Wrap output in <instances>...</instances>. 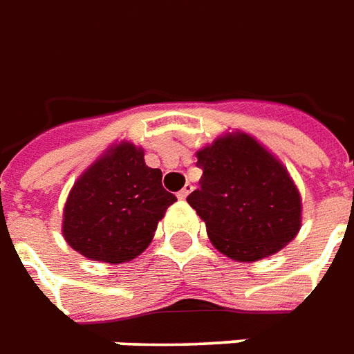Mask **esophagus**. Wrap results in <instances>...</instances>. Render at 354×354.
Masks as SVG:
<instances>
[{"mask_svg":"<svg viewBox=\"0 0 354 354\" xmlns=\"http://www.w3.org/2000/svg\"><path fill=\"white\" fill-rule=\"evenodd\" d=\"M191 191H193V185H191V183H187V185H185V187H183L182 191H180V193L176 194V196L180 200H185L189 196V193H191Z\"/></svg>","mask_w":354,"mask_h":354,"instance_id":"obj_1","label":"esophagus"}]
</instances>
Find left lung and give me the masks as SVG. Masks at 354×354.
I'll list each match as a JSON object with an SVG mask.
<instances>
[{
    "instance_id": "left-lung-1",
    "label": "left lung",
    "mask_w": 354,
    "mask_h": 354,
    "mask_svg": "<svg viewBox=\"0 0 354 354\" xmlns=\"http://www.w3.org/2000/svg\"><path fill=\"white\" fill-rule=\"evenodd\" d=\"M200 187L189 205L205 222L213 246L250 263L274 255L301 227V196L285 165L257 139L232 132L196 152Z\"/></svg>"
}]
</instances>
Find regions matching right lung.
I'll return each mask as SVG.
<instances>
[{"instance_id":"add662e5","label":"right lung","mask_w":354,"mask_h":354,"mask_svg":"<svg viewBox=\"0 0 354 354\" xmlns=\"http://www.w3.org/2000/svg\"><path fill=\"white\" fill-rule=\"evenodd\" d=\"M176 196L141 147L121 141L86 169L64 207V239L75 252L102 263H128L147 250Z\"/></svg>"}]
</instances>
